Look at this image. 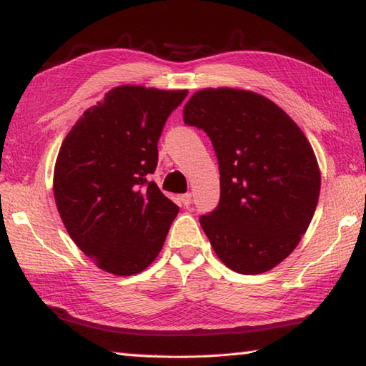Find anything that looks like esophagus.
Returning <instances> with one entry per match:
<instances>
[{
    "label": "esophagus",
    "mask_w": 366,
    "mask_h": 366,
    "mask_svg": "<svg viewBox=\"0 0 366 366\" xmlns=\"http://www.w3.org/2000/svg\"><path fill=\"white\" fill-rule=\"evenodd\" d=\"M179 202H181L184 207H189L192 203V194H182L181 197H179Z\"/></svg>",
    "instance_id": "34e87169"
}]
</instances>
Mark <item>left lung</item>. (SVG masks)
<instances>
[{
  "instance_id": "1",
  "label": "left lung",
  "mask_w": 366,
  "mask_h": 366,
  "mask_svg": "<svg viewBox=\"0 0 366 366\" xmlns=\"http://www.w3.org/2000/svg\"><path fill=\"white\" fill-rule=\"evenodd\" d=\"M219 163L221 198L200 224L229 269L259 274L299 245L318 205L321 174L302 129L276 103L250 90L203 89L184 107Z\"/></svg>"
}]
</instances>
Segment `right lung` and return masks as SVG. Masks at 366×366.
<instances>
[{
    "label": "right lung",
    "mask_w": 366,
    "mask_h": 366,
    "mask_svg": "<svg viewBox=\"0 0 366 366\" xmlns=\"http://www.w3.org/2000/svg\"><path fill=\"white\" fill-rule=\"evenodd\" d=\"M187 90L114 86L80 116L59 148L53 194L63 224L98 268L132 276L163 249L179 207L148 176L158 140Z\"/></svg>",
    "instance_id": "add662e5"
}]
</instances>
